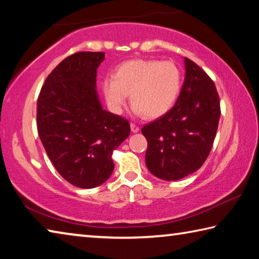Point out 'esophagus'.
<instances>
[{
	"mask_svg": "<svg viewBox=\"0 0 259 259\" xmlns=\"http://www.w3.org/2000/svg\"><path fill=\"white\" fill-rule=\"evenodd\" d=\"M130 125H131V131H133V133H138L139 129H140L138 124H136V123H131Z\"/></svg>",
	"mask_w": 259,
	"mask_h": 259,
	"instance_id": "34e87169",
	"label": "esophagus"
}]
</instances>
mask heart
Instances as JSON below:
<instances>
[{"label":"heart","instance_id":"obj_1","mask_svg":"<svg viewBox=\"0 0 259 259\" xmlns=\"http://www.w3.org/2000/svg\"><path fill=\"white\" fill-rule=\"evenodd\" d=\"M182 87V72L174 61L131 59L121 63L102 90L108 107L120 113L130 94L134 111L157 119L174 106Z\"/></svg>","mask_w":259,"mask_h":259}]
</instances>
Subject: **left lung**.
Listing matches in <instances>:
<instances>
[{
	"label": "left lung",
	"instance_id": "1",
	"mask_svg": "<svg viewBox=\"0 0 259 259\" xmlns=\"http://www.w3.org/2000/svg\"><path fill=\"white\" fill-rule=\"evenodd\" d=\"M185 81L174 107L142 128L147 139V168L163 181H178L202 166L221 117L213 81L191 59L185 58Z\"/></svg>",
	"mask_w": 259,
	"mask_h": 259
}]
</instances>
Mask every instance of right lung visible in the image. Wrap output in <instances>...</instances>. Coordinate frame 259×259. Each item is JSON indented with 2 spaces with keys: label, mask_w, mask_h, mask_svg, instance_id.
I'll return each mask as SVG.
<instances>
[{
  "label": "right lung",
  "mask_w": 259,
  "mask_h": 259,
  "mask_svg": "<svg viewBox=\"0 0 259 259\" xmlns=\"http://www.w3.org/2000/svg\"><path fill=\"white\" fill-rule=\"evenodd\" d=\"M104 52L80 51L52 69L36 105V125L57 171L72 185H102L114 169L113 151L130 135L125 117L102 108L96 91Z\"/></svg>",
  "instance_id": "add662e5"
}]
</instances>
